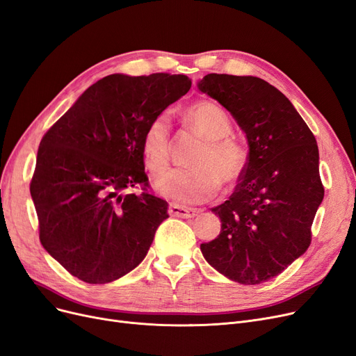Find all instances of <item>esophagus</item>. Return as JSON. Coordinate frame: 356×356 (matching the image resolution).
<instances>
[{
	"instance_id": "esophagus-1",
	"label": "esophagus",
	"mask_w": 356,
	"mask_h": 356,
	"mask_svg": "<svg viewBox=\"0 0 356 356\" xmlns=\"http://www.w3.org/2000/svg\"><path fill=\"white\" fill-rule=\"evenodd\" d=\"M199 212L200 209L197 208H188L177 204H170L168 207V213L173 216H179V218H193V216H196Z\"/></svg>"
}]
</instances>
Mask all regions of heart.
<instances>
[{"instance_id":"heart-1","label":"heart","mask_w":356,"mask_h":356,"mask_svg":"<svg viewBox=\"0 0 356 356\" xmlns=\"http://www.w3.org/2000/svg\"><path fill=\"white\" fill-rule=\"evenodd\" d=\"M186 119L205 144L197 151L191 170H175L157 181V191L184 204L205 202L225 184L237 183L245 170L247 152L229 136L233 123L228 113L213 102L202 100L186 111ZM172 140L167 112L151 119L143 136L144 164L152 176H161L170 164Z\"/></svg>"}]
</instances>
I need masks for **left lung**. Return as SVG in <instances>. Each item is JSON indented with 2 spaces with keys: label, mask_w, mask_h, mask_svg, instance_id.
Here are the masks:
<instances>
[{
  "label": "left lung",
  "mask_w": 356,
  "mask_h": 356,
  "mask_svg": "<svg viewBox=\"0 0 356 356\" xmlns=\"http://www.w3.org/2000/svg\"><path fill=\"white\" fill-rule=\"evenodd\" d=\"M197 88L233 115L249 143L234 193L211 209L221 233L200 250L231 281L266 282L312 243L324 196L316 138L282 92L257 76L208 74Z\"/></svg>",
  "instance_id": "8db88e82"
}]
</instances>
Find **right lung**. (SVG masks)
Masks as SVG:
<instances>
[{
  "label": "right lung",
  "instance_id": "right-lung-1",
  "mask_svg": "<svg viewBox=\"0 0 356 356\" xmlns=\"http://www.w3.org/2000/svg\"><path fill=\"white\" fill-rule=\"evenodd\" d=\"M191 86L186 75H107L42 138L30 181L39 238L72 276L107 284L147 256L168 205L145 192L143 136ZM138 184L141 195L124 192Z\"/></svg>",
  "mask_w": 356,
  "mask_h": 356
}]
</instances>
